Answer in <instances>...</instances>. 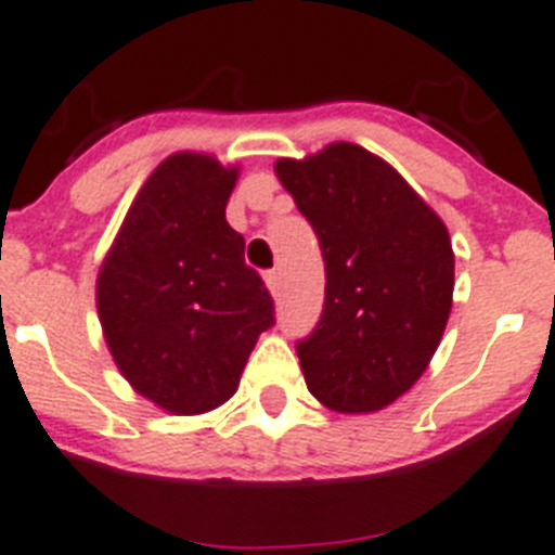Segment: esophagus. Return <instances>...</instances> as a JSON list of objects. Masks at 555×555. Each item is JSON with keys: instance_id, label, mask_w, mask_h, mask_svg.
Listing matches in <instances>:
<instances>
[{"instance_id": "34e87169", "label": "esophagus", "mask_w": 555, "mask_h": 555, "mask_svg": "<svg viewBox=\"0 0 555 555\" xmlns=\"http://www.w3.org/2000/svg\"><path fill=\"white\" fill-rule=\"evenodd\" d=\"M263 281H267L269 292H272L274 297L281 294V269H269V272L263 274Z\"/></svg>"}]
</instances>
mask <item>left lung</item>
<instances>
[{"label":"left lung","mask_w":555,"mask_h":555,"mask_svg":"<svg viewBox=\"0 0 555 555\" xmlns=\"http://www.w3.org/2000/svg\"><path fill=\"white\" fill-rule=\"evenodd\" d=\"M324 258V311L297 340L308 390L335 413H371L413 388L443 338L454 253L443 220L352 142L274 165Z\"/></svg>","instance_id":"obj_1"}]
</instances>
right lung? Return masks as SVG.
Masks as SVG:
<instances>
[{
  "mask_svg": "<svg viewBox=\"0 0 555 555\" xmlns=\"http://www.w3.org/2000/svg\"><path fill=\"white\" fill-rule=\"evenodd\" d=\"M236 170L203 154L162 162L99 274V317L124 377L176 415L231 399L272 294L225 220Z\"/></svg>",
  "mask_w": 555,
  "mask_h": 555,
  "instance_id": "add662e5",
  "label": "right lung"
}]
</instances>
